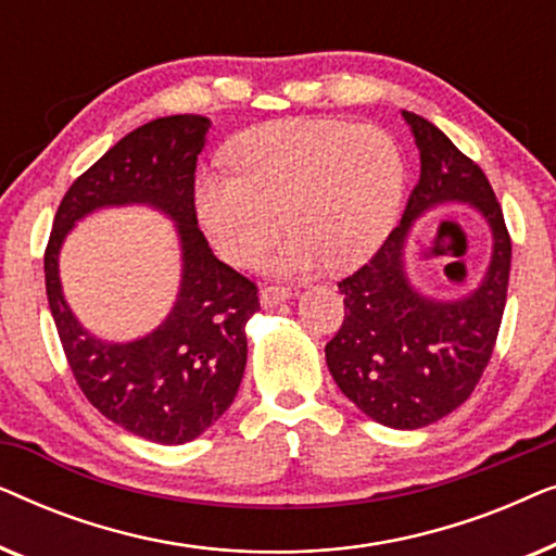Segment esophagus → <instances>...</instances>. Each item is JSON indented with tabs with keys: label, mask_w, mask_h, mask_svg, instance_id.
I'll return each instance as SVG.
<instances>
[{
	"label": "esophagus",
	"mask_w": 556,
	"mask_h": 556,
	"mask_svg": "<svg viewBox=\"0 0 556 556\" xmlns=\"http://www.w3.org/2000/svg\"><path fill=\"white\" fill-rule=\"evenodd\" d=\"M291 299V291H286V288H263L261 291V306L263 308H273L278 306V303H283Z\"/></svg>",
	"instance_id": "obj_1"
}]
</instances>
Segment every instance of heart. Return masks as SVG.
<instances>
[{
    "label": "heart",
    "instance_id": "1",
    "mask_svg": "<svg viewBox=\"0 0 556 556\" xmlns=\"http://www.w3.org/2000/svg\"><path fill=\"white\" fill-rule=\"evenodd\" d=\"M227 162L235 174L197 179V219L235 268L253 265L286 223L293 235L265 263L283 280L314 276L326 263L362 265L392 232L405 194V159L379 126L273 121L240 134Z\"/></svg>",
    "mask_w": 556,
    "mask_h": 556
}]
</instances>
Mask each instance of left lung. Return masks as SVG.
Listing matches in <instances>:
<instances>
[{"label": "left lung", "instance_id": "left-lung-1", "mask_svg": "<svg viewBox=\"0 0 556 556\" xmlns=\"http://www.w3.org/2000/svg\"><path fill=\"white\" fill-rule=\"evenodd\" d=\"M420 151V181L371 261L344 278V324L326 364L339 390L379 425L417 430L470 397L496 344L506 306L511 240L481 166L435 124L402 111ZM466 203L492 232V257L476 289L453 300L425 294L408 263L414 223L432 208Z\"/></svg>", "mask_w": 556, "mask_h": 556}]
</instances>
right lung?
Instances as JSON below:
<instances>
[{"instance_id": "1", "label": "right lung", "mask_w": 556, "mask_h": 556, "mask_svg": "<svg viewBox=\"0 0 556 556\" xmlns=\"http://www.w3.org/2000/svg\"><path fill=\"white\" fill-rule=\"evenodd\" d=\"M212 121H149L105 151L60 202L45 253V288L67 364L90 405L134 435L181 445L210 430L240 390L245 326L257 288L217 261L197 225L194 169ZM149 206L175 225L180 291L165 321L143 338L109 342L72 314L59 280V250L72 227L98 208Z\"/></svg>"}]
</instances>
